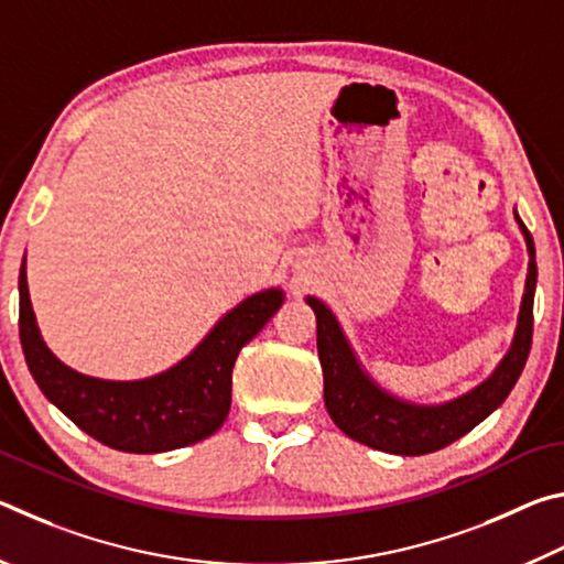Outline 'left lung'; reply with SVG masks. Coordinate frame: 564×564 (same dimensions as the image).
Listing matches in <instances>:
<instances>
[{"instance_id":"obj_1","label":"left lung","mask_w":564,"mask_h":564,"mask_svg":"<svg viewBox=\"0 0 564 564\" xmlns=\"http://www.w3.org/2000/svg\"><path fill=\"white\" fill-rule=\"evenodd\" d=\"M514 218H518L524 243H528L530 263L512 346L485 383L473 388L470 393L451 400V403L415 405L386 393L360 368L356 352L343 336L340 323L328 305L318 299H311V295L305 299L313 313H316L323 398H326L328 415L352 441L393 455L435 453L455 443L465 433H470L477 423H482L492 410H498L505 403L530 356L532 303L534 283H538L532 236L518 212H514Z\"/></svg>"}]
</instances>
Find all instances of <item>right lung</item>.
<instances>
[{
    "instance_id": "right-lung-1",
    "label": "right lung",
    "mask_w": 564,
    "mask_h": 564,
    "mask_svg": "<svg viewBox=\"0 0 564 564\" xmlns=\"http://www.w3.org/2000/svg\"><path fill=\"white\" fill-rule=\"evenodd\" d=\"M281 303V289L248 295L174 368L121 383L76 373L46 348L22 263L19 340L42 393L94 441L123 453H164L204 441L224 425L231 410V373L238 352L273 318Z\"/></svg>"
}]
</instances>
